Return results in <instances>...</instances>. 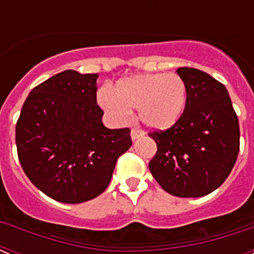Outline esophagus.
Wrapping results in <instances>:
<instances>
[{
  "mask_svg": "<svg viewBox=\"0 0 254 254\" xmlns=\"http://www.w3.org/2000/svg\"><path fill=\"white\" fill-rule=\"evenodd\" d=\"M142 136H145V132L142 131V129H138V128H133L131 131V138L132 140H137V138L142 137Z\"/></svg>",
  "mask_w": 254,
  "mask_h": 254,
  "instance_id": "esophagus-1",
  "label": "esophagus"
}]
</instances>
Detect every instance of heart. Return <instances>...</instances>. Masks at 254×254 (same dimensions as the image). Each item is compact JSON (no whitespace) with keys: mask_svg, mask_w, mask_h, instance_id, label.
I'll list each match as a JSON object with an SVG mask.
<instances>
[{"mask_svg":"<svg viewBox=\"0 0 254 254\" xmlns=\"http://www.w3.org/2000/svg\"><path fill=\"white\" fill-rule=\"evenodd\" d=\"M187 84L177 73H142L121 78L103 93L99 103L118 120L137 109L138 118L154 129H167L176 125L187 107Z\"/></svg>","mask_w":254,"mask_h":254,"instance_id":"1","label":"heart"}]
</instances>
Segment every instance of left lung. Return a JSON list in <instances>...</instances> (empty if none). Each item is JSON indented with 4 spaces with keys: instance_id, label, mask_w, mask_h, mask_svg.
Masks as SVG:
<instances>
[{
    "instance_id": "obj_1",
    "label": "left lung",
    "mask_w": 254,
    "mask_h": 254,
    "mask_svg": "<svg viewBox=\"0 0 254 254\" xmlns=\"http://www.w3.org/2000/svg\"><path fill=\"white\" fill-rule=\"evenodd\" d=\"M177 73L187 84V107L170 128L149 133L158 146L149 168L168 193L202 197L223 185L235 165L239 122L216 78L192 67H179Z\"/></svg>"
}]
</instances>
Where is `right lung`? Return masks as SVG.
<instances>
[{
  "label": "right lung",
  "mask_w": 254,
  "mask_h": 254,
  "mask_svg": "<svg viewBox=\"0 0 254 254\" xmlns=\"http://www.w3.org/2000/svg\"><path fill=\"white\" fill-rule=\"evenodd\" d=\"M98 73L52 76L26 98L16 123L17 156L38 190L64 203H81L107 190L129 128L109 129L96 103Z\"/></svg>",
  "instance_id": "1"
}]
</instances>
